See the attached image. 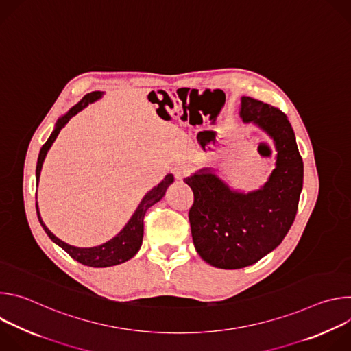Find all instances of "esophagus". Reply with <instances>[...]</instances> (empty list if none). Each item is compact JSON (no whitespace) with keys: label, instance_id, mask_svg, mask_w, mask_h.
I'll return each mask as SVG.
<instances>
[{"label":"esophagus","instance_id":"34e87169","mask_svg":"<svg viewBox=\"0 0 351 351\" xmlns=\"http://www.w3.org/2000/svg\"><path fill=\"white\" fill-rule=\"evenodd\" d=\"M172 173H173V176H175L178 180H182V179H184L186 176H189L190 168H189L186 164H176V165L172 168Z\"/></svg>","mask_w":351,"mask_h":351}]
</instances>
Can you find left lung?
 <instances>
[{
    "instance_id": "obj_1",
    "label": "left lung",
    "mask_w": 351,
    "mask_h": 351,
    "mask_svg": "<svg viewBox=\"0 0 351 351\" xmlns=\"http://www.w3.org/2000/svg\"><path fill=\"white\" fill-rule=\"evenodd\" d=\"M240 117L261 128L276 147V168L258 190H232L210 168L184 179L194 194L189 211L198 256L213 267L253 265L287 234L298 208L304 167L287 117L252 97H241Z\"/></svg>"
}]
</instances>
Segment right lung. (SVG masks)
<instances>
[{"instance_id":"1","label":"right lung","mask_w":351,"mask_h":351,"mask_svg":"<svg viewBox=\"0 0 351 351\" xmlns=\"http://www.w3.org/2000/svg\"><path fill=\"white\" fill-rule=\"evenodd\" d=\"M103 94H104L103 91H93V93L86 94L75 107H72L62 118L58 119L54 132L51 133V136L48 137V140L44 143V145L40 149L37 167H36V182L37 183H38V179H40V172H41V167H43L44 158L47 156V152L49 149V147L53 145V143L56 141L61 129L69 122V119L72 117H75L79 111H82L88 104L97 101L98 98H101ZM172 182H173V175L168 173L158 186H156L154 189L149 190L143 197L141 203L138 204L137 210L134 211V214L132 215L129 222L125 225V228L115 237L108 240L107 243L95 245V247H75V245H71V244L62 241L61 239H58L43 222V219L40 217V213H38V206H37V202H36L37 217H38V221H40L43 229L48 234V237L51 239L56 244H58L61 248H64L65 252L73 260H76L77 263H80L83 265H87V267H93V268H106V267L118 265V264H122V263L130 260L132 257H134L137 254V252L140 250V245H141V241H143L144 215H145V213L149 207L154 206L156 203H158L160 199L165 195V191H167L168 186Z\"/></svg>"}]
</instances>
